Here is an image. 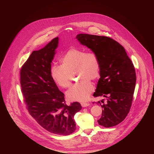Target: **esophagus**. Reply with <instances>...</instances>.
I'll return each instance as SVG.
<instances>
[{
	"label": "esophagus",
	"mask_w": 154,
	"mask_h": 154,
	"mask_svg": "<svg viewBox=\"0 0 154 154\" xmlns=\"http://www.w3.org/2000/svg\"><path fill=\"white\" fill-rule=\"evenodd\" d=\"M81 105L82 106V107H87L90 104L89 103H86V102H82Z\"/></svg>",
	"instance_id": "34e87169"
}]
</instances>
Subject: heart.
<instances>
[{
    "label": "heart",
    "instance_id": "obj_1",
    "mask_svg": "<svg viewBox=\"0 0 154 154\" xmlns=\"http://www.w3.org/2000/svg\"><path fill=\"white\" fill-rule=\"evenodd\" d=\"M62 64H54L51 68V77L59 86L67 88L71 85L72 75L77 73L79 82L66 92L70 100L85 101L94 90L90 80H95L100 74V63L96 54L77 48H71L61 59Z\"/></svg>",
    "mask_w": 154,
    "mask_h": 154
}]
</instances>
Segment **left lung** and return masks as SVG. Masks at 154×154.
Masks as SVG:
<instances>
[{"instance_id": "8db88e82", "label": "left lung", "mask_w": 154, "mask_h": 154, "mask_svg": "<svg viewBox=\"0 0 154 154\" xmlns=\"http://www.w3.org/2000/svg\"><path fill=\"white\" fill-rule=\"evenodd\" d=\"M76 38L99 61L100 77L93 96L106 97L107 101L97 102L103 108L97 122L104 127L115 126L124 120L132 103L137 80L134 66L124 48L110 38L80 33Z\"/></svg>"}]
</instances>
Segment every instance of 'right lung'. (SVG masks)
Here are the masks:
<instances>
[{
    "label": "right lung",
    "instance_id": "obj_1",
    "mask_svg": "<svg viewBox=\"0 0 154 154\" xmlns=\"http://www.w3.org/2000/svg\"><path fill=\"white\" fill-rule=\"evenodd\" d=\"M58 38L34 51L20 69V86L30 115L49 132L69 135L76 129L74 116L82 109L79 102L68 105L51 74Z\"/></svg>",
    "mask_w": 154,
    "mask_h": 154
}]
</instances>
